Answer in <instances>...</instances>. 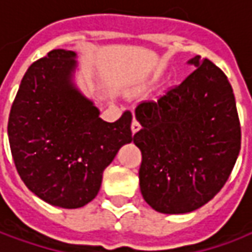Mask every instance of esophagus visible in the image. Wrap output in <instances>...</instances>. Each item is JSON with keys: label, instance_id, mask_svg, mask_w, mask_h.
<instances>
[{"label": "esophagus", "instance_id": "obj_1", "mask_svg": "<svg viewBox=\"0 0 252 252\" xmlns=\"http://www.w3.org/2000/svg\"><path fill=\"white\" fill-rule=\"evenodd\" d=\"M130 129H132V133H136V132H139V130H140V125H139V122L135 120V119H133V122H132Z\"/></svg>", "mask_w": 252, "mask_h": 252}]
</instances>
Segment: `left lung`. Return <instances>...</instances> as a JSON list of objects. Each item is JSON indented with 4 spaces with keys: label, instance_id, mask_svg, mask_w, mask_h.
<instances>
[{
    "label": "left lung",
    "instance_id": "8db88e82",
    "mask_svg": "<svg viewBox=\"0 0 252 252\" xmlns=\"http://www.w3.org/2000/svg\"><path fill=\"white\" fill-rule=\"evenodd\" d=\"M195 67L158 101L135 110L142 129L143 199L162 214H187L209 202L225 185L241 149V126L232 87L221 68L195 56Z\"/></svg>",
    "mask_w": 252,
    "mask_h": 252
}]
</instances>
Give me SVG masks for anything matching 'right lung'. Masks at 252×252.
Here are the masks:
<instances>
[{
  "label": "right lung",
  "instance_id": "obj_1",
  "mask_svg": "<svg viewBox=\"0 0 252 252\" xmlns=\"http://www.w3.org/2000/svg\"><path fill=\"white\" fill-rule=\"evenodd\" d=\"M76 53L53 50L26 71L11 106L8 139L23 182L50 205L84 207L103 171L132 142V113L107 123L73 81Z\"/></svg>",
  "mask_w": 252,
  "mask_h": 252
}]
</instances>
